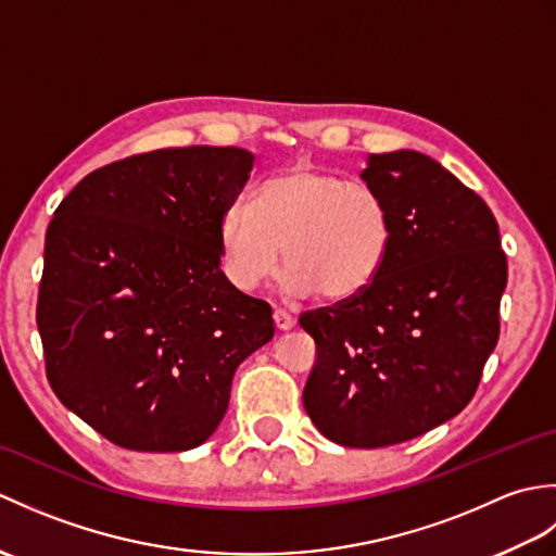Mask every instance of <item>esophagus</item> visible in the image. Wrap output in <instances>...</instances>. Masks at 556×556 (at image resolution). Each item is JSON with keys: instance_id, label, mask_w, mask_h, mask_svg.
Here are the masks:
<instances>
[{"instance_id": "obj_1", "label": "esophagus", "mask_w": 556, "mask_h": 556, "mask_svg": "<svg viewBox=\"0 0 556 556\" xmlns=\"http://www.w3.org/2000/svg\"><path fill=\"white\" fill-rule=\"evenodd\" d=\"M271 317H275V325H277V329H281V332L293 327V315L289 311H285V308H277Z\"/></svg>"}]
</instances>
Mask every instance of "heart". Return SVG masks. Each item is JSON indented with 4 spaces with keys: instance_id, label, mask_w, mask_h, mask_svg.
Instances as JSON below:
<instances>
[{
    "instance_id": "1",
    "label": "heart",
    "mask_w": 556,
    "mask_h": 556,
    "mask_svg": "<svg viewBox=\"0 0 556 556\" xmlns=\"http://www.w3.org/2000/svg\"><path fill=\"white\" fill-rule=\"evenodd\" d=\"M392 241L380 191L305 162L260 184L255 207L236 200L219 219L224 275L241 291L275 277L285 251V289L293 296L356 299L382 275Z\"/></svg>"
}]
</instances>
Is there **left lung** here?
<instances>
[{
	"label": "left lung",
	"instance_id": "obj_1",
	"mask_svg": "<svg viewBox=\"0 0 556 556\" xmlns=\"http://www.w3.org/2000/svg\"><path fill=\"white\" fill-rule=\"evenodd\" d=\"M361 176L392 212V253L361 296L299 317L317 346L303 406L327 440L377 448L473 399L500 339L506 255L485 200L432 157L370 155Z\"/></svg>",
	"mask_w": 556,
	"mask_h": 556
}]
</instances>
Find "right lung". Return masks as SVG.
<instances>
[{"label":"right lung","mask_w":556,"mask_h":556,"mask_svg":"<svg viewBox=\"0 0 556 556\" xmlns=\"http://www.w3.org/2000/svg\"><path fill=\"white\" fill-rule=\"evenodd\" d=\"M253 155L167 148L90 172L45 236L38 320L62 404L131 452L217 430L239 365L275 337L267 301L224 277L219 219Z\"/></svg>","instance_id":"1"}]
</instances>
